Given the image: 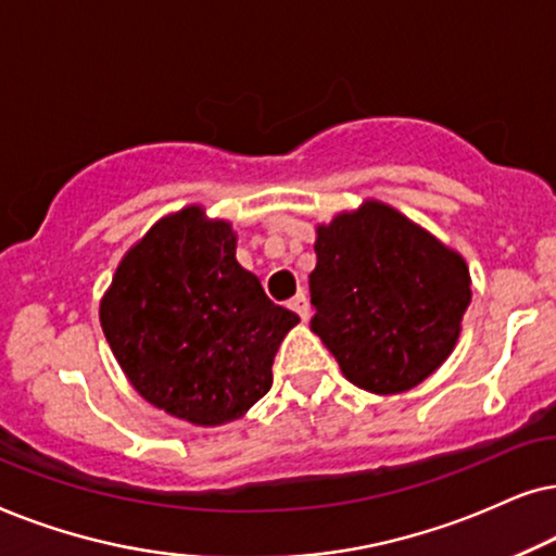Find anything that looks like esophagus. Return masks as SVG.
I'll return each instance as SVG.
<instances>
[{"label":"esophagus","mask_w":556,"mask_h":556,"mask_svg":"<svg viewBox=\"0 0 556 556\" xmlns=\"http://www.w3.org/2000/svg\"><path fill=\"white\" fill-rule=\"evenodd\" d=\"M290 307L294 309V313H298L302 320H307V315H309V307H307V294L305 292H298L294 294V298L290 300Z\"/></svg>","instance_id":"obj_1"}]
</instances>
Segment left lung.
I'll use <instances>...</instances> for the list:
<instances>
[{
	"label": "left lung",
	"mask_w": 556,
	"mask_h": 556,
	"mask_svg": "<svg viewBox=\"0 0 556 556\" xmlns=\"http://www.w3.org/2000/svg\"><path fill=\"white\" fill-rule=\"evenodd\" d=\"M309 330L353 387L402 394L455 351L470 305V269L394 205L368 198L315 228Z\"/></svg>",
	"instance_id": "1"
}]
</instances>
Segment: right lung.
I'll return each instance as SVG.
<instances>
[{
    "label": "right lung",
    "mask_w": 556,
    "mask_h": 556,
    "mask_svg": "<svg viewBox=\"0 0 556 556\" xmlns=\"http://www.w3.org/2000/svg\"><path fill=\"white\" fill-rule=\"evenodd\" d=\"M111 353L144 402L195 427L241 419L271 389L300 323L236 262L231 220L167 213L124 254L99 305Z\"/></svg>",
    "instance_id": "obj_1"
}]
</instances>
